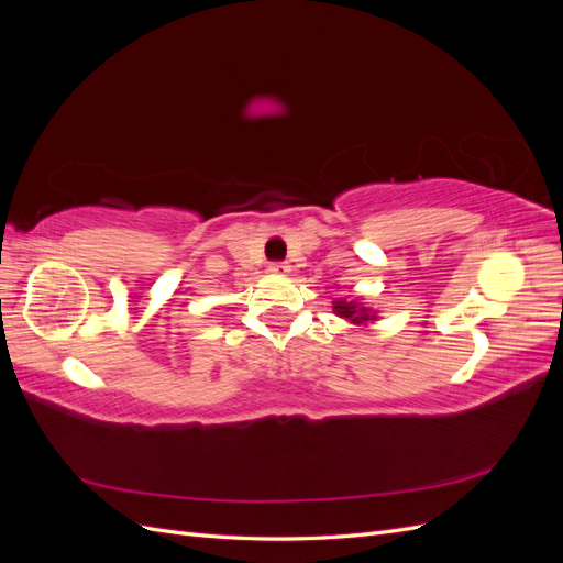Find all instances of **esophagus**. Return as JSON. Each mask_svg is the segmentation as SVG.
I'll use <instances>...</instances> for the list:
<instances>
[{"instance_id": "34e87169", "label": "esophagus", "mask_w": 563, "mask_h": 563, "mask_svg": "<svg viewBox=\"0 0 563 563\" xmlns=\"http://www.w3.org/2000/svg\"><path fill=\"white\" fill-rule=\"evenodd\" d=\"M269 272H275V275H286V272H288V265H286V263H282V261H277V263H272V265H269Z\"/></svg>"}]
</instances>
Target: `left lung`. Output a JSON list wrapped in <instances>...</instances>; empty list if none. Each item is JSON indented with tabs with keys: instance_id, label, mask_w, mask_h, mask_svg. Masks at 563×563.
Segmentation results:
<instances>
[{
	"instance_id": "8db88e82",
	"label": "left lung",
	"mask_w": 563,
	"mask_h": 563,
	"mask_svg": "<svg viewBox=\"0 0 563 563\" xmlns=\"http://www.w3.org/2000/svg\"><path fill=\"white\" fill-rule=\"evenodd\" d=\"M333 310H335L340 317H345V319H350V321H354V323H364V321H368V319H371V317H368V312H366V308H360V302L335 300Z\"/></svg>"
}]
</instances>
